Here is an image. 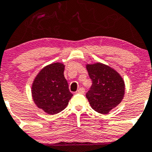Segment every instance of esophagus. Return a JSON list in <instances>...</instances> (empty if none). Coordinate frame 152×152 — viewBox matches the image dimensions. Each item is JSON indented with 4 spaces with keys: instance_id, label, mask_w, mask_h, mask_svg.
<instances>
[{
    "instance_id": "obj_1",
    "label": "esophagus",
    "mask_w": 152,
    "mask_h": 152,
    "mask_svg": "<svg viewBox=\"0 0 152 152\" xmlns=\"http://www.w3.org/2000/svg\"><path fill=\"white\" fill-rule=\"evenodd\" d=\"M78 93L79 94H84L85 93V88H79L77 91Z\"/></svg>"
}]
</instances>
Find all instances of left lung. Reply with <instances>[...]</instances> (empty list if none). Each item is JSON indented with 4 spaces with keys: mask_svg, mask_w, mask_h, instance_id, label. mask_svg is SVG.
<instances>
[{
    "mask_svg": "<svg viewBox=\"0 0 152 152\" xmlns=\"http://www.w3.org/2000/svg\"><path fill=\"white\" fill-rule=\"evenodd\" d=\"M86 68L92 81L86 97L94 110L107 114L123 100L124 80L114 69L102 63L87 64Z\"/></svg>",
    "mask_w": 152,
    "mask_h": 152,
    "instance_id": "left-lung-1",
    "label": "left lung"
}]
</instances>
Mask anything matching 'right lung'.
Wrapping results in <instances>:
<instances>
[{
  "instance_id": "add662e5",
  "label": "right lung",
  "mask_w": 152,
  "mask_h": 152,
  "mask_svg": "<svg viewBox=\"0 0 152 152\" xmlns=\"http://www.w3.org/2000/svg\"><path fill=\"white\" fill-rule=\"evenodd\" d=\"M64 65L54 63L42 68L34 80L32 97L38 108L49 115L64 110L73 97L64 76Z\"/></svg>"
}]
</instances>
